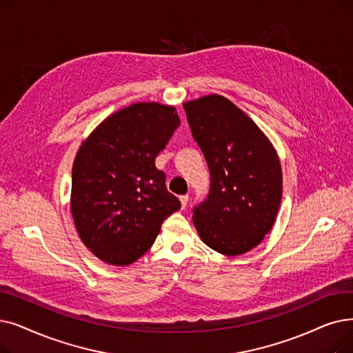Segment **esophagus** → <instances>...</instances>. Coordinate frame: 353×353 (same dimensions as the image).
Returning <instances> with one entry per match:
<instances>
[{
    "mask_svg": "<svg viewBox=\"0 0 353 353\" xmlns=\"http://www.w3.org/2000/svg\"><path fill=\"white\" fill-rule=\"evenodd\" d=\"M188 202H189V196L188 194H183L180 196V203H181V208L185 209L188 206Z\"/></svg>",
    "mask_w": 353,
    "mask_h": 353,
    "instance_id": "1",
    "label": "esophagus"
}]
</instances>
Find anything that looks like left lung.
<instances>
[{"mask_svg": "<svg viewBox=\"0 0 353 353\" xmlns=\"http://www.w3.org/2000/svg\"><path fill=\"white\" fill-rule=\"evenodd\" d=\"M210 172V192L193 223L209 248L236 256L258 247L277 219L283 172L277 151L255 122L225 97L183 103Z\"/></svg>", "mask_w": 353, "mask_h": 353, "instance_id": "1", "label": "left lung"}]
</instances>
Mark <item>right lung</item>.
<instances>
[{"mask_svg": "<svg viewBox=\"0 0 353 353\" xmlns=\"http://www.w3.org/2000/svg\"><path fill=\"white\" fill-rule=\"evenodd\" d=\"M180 125L172 105L135 102L110 117L81 144L72 168L70 210L85 247L125 267L154 243L180 209L156 157Z\"/></svg>", "mask_w": 353, "mask_h": 353, "instance_id": "right-lung-1", "label": "right lung"}]
</instances>
